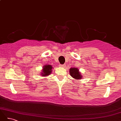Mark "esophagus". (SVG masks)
I'll list each match as a JSON object with an SVG mask.
<instances>
[{
  "label": "esophagus",
  "mask_w": 121,
  "mask_h": 121,
  "mask_svg": "<svg viewBox=\"0 0 121 121\" xmlns=\"http://www.w3.org/2000/svg\"><path fill=\"white\" fill-rule=\"evenodd\" d=\"M65 66V64H64V65H61V64H60V67L64 68Z\"/></svg>",
  "instance_id": "esophagus-1"
}]
</instances>
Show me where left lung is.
Returning a JSON list of instances; mask_svg holds the SVG:
<instances>
[{
	"label": "left lung",
	"instance_id": "1",
	"mask_svg": "<svg viewBox=\"0 0 121 121\" xmlns=\"http://www.w3.org/2000/svg\"><path fill=\"white\" fill-rule=\"evenodd\" d=\"M69 74L73 78L76 79H80L82 77L79 72L78 69L76 68H73L69 69Z\"/></svg>",
	"mask_w": 121,
	"mask_h": 121
}]
</instances>
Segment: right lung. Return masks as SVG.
<instances>
[{"instance_id": "obj_1", "label": "right lung", "mask_w": 121, "mask_h": 121, "mask_svg": "<svg viewBox=\"0 0 121 121\" xmlns=\"http://www.w3.org/2000/svg\"><path fill=\"white\" fill-rule=\"evenodd\" d=\"M52 66L51 65H46L44 67L43 69V73H41L42 76H48V75L50 74V73H52Z\"/></svg>"}]
</instances>
